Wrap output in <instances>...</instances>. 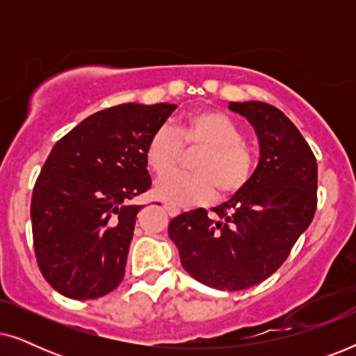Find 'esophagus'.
Masks as SVG:
<instances>
[{
    "instance_id": "34e87169",
    "label": "esophagus",
    "mask_w": 356,
    "mask_h": 356,
    "mask_svg": "<svg viewBox=\"0 0 356 356\" xmlns=\"http://www.w3.org/2000/svg\"><path fill=\"white\" fill-rule=\"evenodd\" d=\"M165 211H167V213L170 217H177L179 216V209L173 207V206H165Z\"/></svg>"
}]
</instances>
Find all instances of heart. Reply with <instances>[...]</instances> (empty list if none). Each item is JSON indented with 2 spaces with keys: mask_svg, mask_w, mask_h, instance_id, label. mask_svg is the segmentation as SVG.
<instances>
[{
  "mask_svg": "<svg viewBox=\"0 0 356 356\" xmlns=\"http://www.w3.org/2000/svg\"><path fill=\"white\" fill-rule=\"evenodd\" d=\"M186 149L202 147L193 160V173L160 178L154 194L175 207L201 206L243 189L254 172L256 155L245 143V131L235 120L217 110H194L177 123L160 126L145 145V160L159 177L173 172Z\"/></svg>",
  "mask_w": 356,
  "mask_h": 356,
  "instance_id": "obj_1",
  "label": "heart"
}]
</instances>
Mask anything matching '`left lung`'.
Masks as SVG:
<instances>
[{
    "mask_svg": "<svg viewBox=\"0 0 356 356\" xmlns=\"http://www.w3.org/2000/svg\"><path fill=\"white\" fill-rule=\"evenodd\" d=\"M259 139V162L230 201L183 212L168 225L189 275L211 289L236 291L270 277L289 257L316 212L318 163L298 128L274 105L230 102Z\"/></svg>",
    "mask_w": 356,
    "mask_h": 356,
    "instance_id": "left-lung-1",
    "label": "left lung"
}]
</instances>
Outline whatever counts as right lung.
<instances>
[{"instance_id": "obj_1", "label": "right lung", "mask_w": 356, "mask_h": 356, "mask_svg": "<svg viewBox=\"0 0 356 356\" xmlns=\"http://www.w3.org/2000/svg\"><path fill=\"white\" fill-rule=\"evenodd\" d=\"M177 105L123 104L81 121L58 140L32 193L33 250L42 275L72 300L100 298L121 284L150 188L145 145Z\"/></svg>"}]
</instances>
